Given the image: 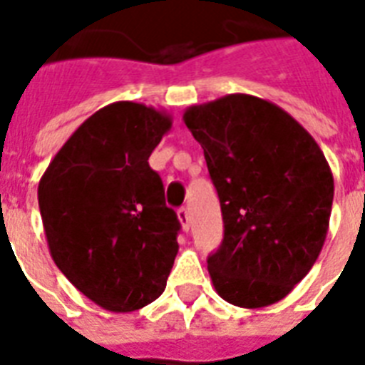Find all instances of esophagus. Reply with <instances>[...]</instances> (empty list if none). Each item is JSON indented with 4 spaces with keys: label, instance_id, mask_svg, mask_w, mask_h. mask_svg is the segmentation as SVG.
<instances>
[{
    "label": "esophagus",
    "instance_id": "34e87169",
    "mask_svg": "<svg viewBox=\"0 0 365 365\" xmlns=\"http://www.w3.org/2000/svg\"><path fill=\"white\" fill-rule=\"evenodd\" d=\"M177 217H179V222L182 226V230H190V211H188V207H180L179 211H177Z\"/></svg>",
    "mask_w": 365,
    "mask_h": 365
}]
</instances>
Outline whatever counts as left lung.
<instances>
[{"label":"left lung","mask_w":365,"mask_h":365,"mask_svg":"<svg viewBox=\"0 0 365 365\" xmlns=\"http://www.w3.org/2000/svg\"><path fill=\"white\" fill-rule=\"evenodd\" d=\"M201 145L224 220L207 269L222 299L243 309L281 302L324 247L334 175L311 133L279 105L228 94L182 115Z\"/></svg>","instance_id":"left-lung-1"}]
</instances>
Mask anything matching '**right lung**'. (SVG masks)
I'll use <instances>...</instances> for the list:
<instances>
[{
    "mask_svg": "<svg viewBox=\"0 0 365 365\" xmlns=\"http://www.w3.org/2000/svg\"><path fill=\"white\" fill-rule=\"evenodd\" d=\"M171 115L115 101L86 118L52 158L37 188L54 264L110 313L160 298L179 252V218L148 156Z\"/></svg>",
    "mask_w": 365,
    "mask_h": 365,
    "instance_id": "obj_1",
    "label": "right lung"
}]
</instances>
